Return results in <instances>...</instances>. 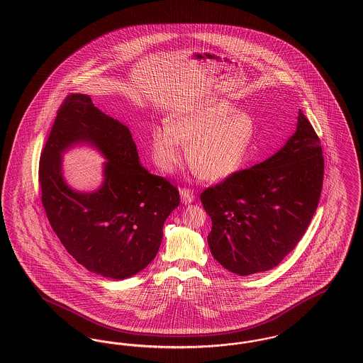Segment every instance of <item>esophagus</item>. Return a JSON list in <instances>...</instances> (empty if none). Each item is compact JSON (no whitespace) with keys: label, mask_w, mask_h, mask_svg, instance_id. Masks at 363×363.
Here are the masks:
<instances>
[{"label":"esophagus","mask_w":363,"mask_h":363,"mask_svg":"<svg viewBox=\"0 0 363 363\" xmlns=\"http://www.w3.org/2000/svg\"><path fill=\"white\" fill-rule=\"evenodd\" d=\"M179 193H181V200L184 204H190L194 200V193L189 188H182L179 190Z\"/></svg>","instance_id":"obj_1"}]
</instances>
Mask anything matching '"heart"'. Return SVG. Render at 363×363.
<instances>
[{
  "instance_id": "obj_1",
  "label": "heart",
  "mask_w": 363,
  "mask_h": 363,
  "mask_svg": "<svg viewBox=\"0 0 363 363\" xmlns=\"http://www.w3.org/2000/svg\"><path fill=\"white\" fill-rule=\"evenodd\" d=\"M253 136L250 116L227 102H209L174 114L166 125H155L151 150L156 164L172 173L189 145L190 169L204 179L219 181L240 169Z\"/></svg>"
}]
</instances>
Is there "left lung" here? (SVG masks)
Listing matches in <instances>:
<instances>
[{"mask_svg":"<svg viewBox=\"0 0 363 363\" xmlns=\"http://www.w3.org/2000/svg\"><path fill=\"white\" fill-rule=\"evenodd\" d=\"M323 179L320 138L299 110L296 132L275 155L200 194L212 220V256L240 277L277 267L311 225Z\"/></svg>","mask_w":363,"mask_h":363,"instance_id":"left-lung-1","label":"left lung"}]
</instances>
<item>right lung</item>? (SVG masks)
<instances>
[{
    "instance_id": "1",
    "label": "right lung",
    "mask_w": 363,
    "mask_h": 363,
    "mask_svg": "<svg viewBox=\"0 0 363 363\" xmlns=\"http://www.w3.org/2000/svg\"><path fill=\"white\" fill-rule=\"evenodd\" d=\"M83 139L109 160L104 186L92 194L70 190L60 174V152ZM39 185L46 216L68 253L111 279L133 277L155 259L164 220L179 206L173 184L140 166L128 126L83 94H70L57 110L40 154Z\"/></svg>"
}]
</instances>
